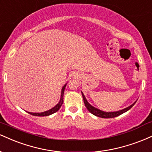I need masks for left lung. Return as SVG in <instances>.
Wrapping results in <instances>:
<instances>
[{
    "mask_svg": "<svg viewBox=\"0 0 152 152\" xmlns=\"http://www.w3.org/2000/svg\"><path fill=\"white\" fill-rule=\"evenodd\" d=\"M82 94H83L84 103H85V107H86L87 110H88V111L91 112L92 115L97 116V117H102V118H113V117H117V116L122 115V114L124 113V112H126V111H128V110H130V109H131L134 106V105L135 103H136V102H135L134 104L130 105L129 107H128L124 109V110H119V111L114 112H105L101 111V110H98V109L94 107H92V105H90L88 102H87V99H85V95H84V94L83 93V92H82Z\"/></svg>",
    "mask_w": 152,
    "mask_h": 152,
    "instance_id": "left-lung-1",
    "label": "left lung"
}]
</instances>
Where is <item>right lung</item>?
<instances>
[{
	"mask_svg": "<svg viewBox=\"0 0 152 152\" xmlns=\"http://www.w3.org/2000/svg\"><path fill=\"white\" fill-rule=\"evenodd\" d=\"M66 87V85H64V87H62V92H61V97H60V100L59 102V103L56 106H55L54 107L52 108L51 110H48V111L44 112H41V113H32V112H28L30 115H33V116H37V117H44V116H48L52 114L55 113V112H58L60 108L61 107L62 103H63V94H64V91H65V88Z\"/></svg>",
	"mask_w": 152,
	"mask_h": 152,
	"instance_id": "obj_1",
	"label": "right lung"
}]
</instances>
